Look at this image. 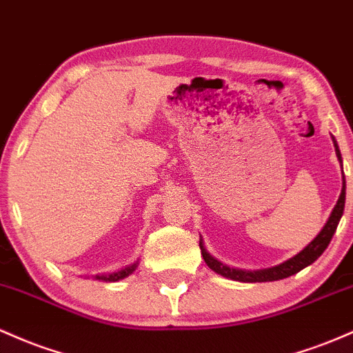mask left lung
<instances>
[{
	"mask_svg": "<svg viewBox=\"0 0 353 353\" xmlns=\"http://www.w3.org/2000/svg\"><path fill=\"white\" fill-rule=\"evenodd\" d=\"M332 140H334L336 158H339V161H340L342 160V157H340L339 145H336L334 137H332ZM342 173H343V170H342ZM343 207H345V181H343V185H342V192H340V196H339V200H336V205L334 207V210H332L327 223L323 225L322 230H320L319 235H316L315 239L303 248V250H300L296 255L292 256V259L285 260L283 263L275 265V267L262 268V270H241V268L228 267V265L221 263L220 260H216L215 256H213L212 253L205 248L203 240L200 239L201 255H203L205 263H207L213 272L219 273V275H221V276H225V279L235 280V282L255 283V282H275V280L287 279V276L295 275V273L303 270L305 267H308V265L314 263L315 260L319 259L323 252H325V248L328 247V243H330V240H332V236H334L336 227H339V221H340V219H342Z\"/></svg>",
	"mask_w": 353,
	"mask_h": 353,
	"instance_id": "obj_1",
	"label": "left lung"
}]
</instances>
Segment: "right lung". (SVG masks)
I'll return each mask as SVG.
<instances>
[{
    "instance_id": "right-lung-1",
    "label": "right lung",
    "mask_w": 353,
    "mask_h": 353,
    "mask_svg": "<svg viewBox=\"0 0 353 353\" xmlns=\"http://www.w3.org/2000/svg\"><path fill=\"white\" fill-rule=\"evenodd\" d=\"M137 267H138V262H134V263L126 265V267L120 268V270H117V272L103 273V275H94L93 279L94 280H101V282H118V280H123L128 275H132V273L137 270Z\"/></svg>"
}]
</instances>
